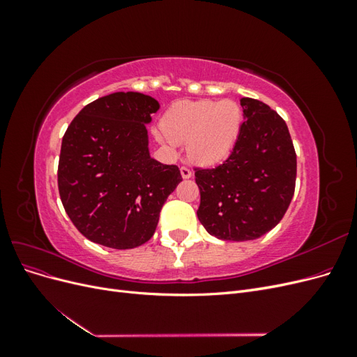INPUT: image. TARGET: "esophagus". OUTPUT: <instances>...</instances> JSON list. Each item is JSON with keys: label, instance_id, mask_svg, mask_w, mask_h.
Listing matches in <instances>:
<instances>
[{"label": "esophagus", "instance_id": "esophagus-1", "mask_svg": "<svg viewBox=\"0 0 357 357\" xmlns=\"http://www.w3.org/2000/svg\"><path fill=\"white\" fill-rule=\"evenodd\" d=\"M180 172H181L183 178H190L192 177V169L189 167H181Z\"/></svg>", "mask_w": 357, "mask_h": 357}]
</instances>
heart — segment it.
<instances>
[{
    "label": "heart",
    "instance_id": "b5f03b06",
    "mask_svg": "<svg viewBox=\"0 0 357 357\" xmlns=\"http://www.w3.org/2000/svg\"><path fill=\"white\" fill-rule=\"evenodd\" d=\"M241 123V107L232 100L186 101L172 107L155 135L168 146L188 143V155L193 162L214 165L231 153Z\"/></svg>",
    "mask_w": 357,
    "mask_h": 357
}]
</instances>
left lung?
<instances>
[{
  "instance_id": "left-lung-1",
  "label": "left lung",
  "mask_w": 357,
  "mask_h": 357,
  "mask_svg": "<svg viewBox=\"0 0 357 357\" xmlns=\"http://www.w3.org/2000/svg\"><path fill=\"white\" fill-rule=\"evenodd\" d=\"M244 122L229 158L195 169L198 219L210 235L248 241L271 231L294 198L296 153L286 122L269 105L241 98Z\"/></svg>"
}]
</instances>
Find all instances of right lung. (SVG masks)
<instances>
[{
	"instance_id": "1",
	"label": "right lung",
	"mask_w": 357,
	"mask_h": 357,
	"mask_svg": "<svg viewBox=\"0 0 357 357\" xmlns=\"http://www.w3.org/2000/svg\"><path fill=\"white\" fill-rule=\"evenodd\" d=\"M159 102L139 92L95 100L62 138L58 188L63 208L86 238L125 250L147 243L181 174L150 158L146 125Z\"/></svg>"
}]
</instances>
